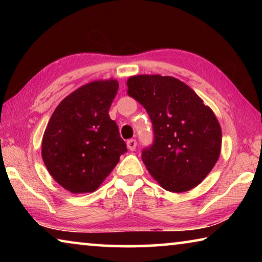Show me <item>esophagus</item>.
Segmentation results:
<instances>
[{"label":"esophagus","instance_id":"esophagus-1","mask_svg":"<svg viewBox=\"0 0 262 262\" xmlns=\"http://www.w3.org/2000/svg\"><path fill=\"white\" fill-rule=\"evenodd\" d=\"M136 140H134V139H130V140H128L127 141V148L130 150V151H134V150L136 149Z\"/></svg>","mask_w":262,"mask_h":262}]
</instances>
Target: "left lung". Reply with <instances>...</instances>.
Returning <instances> with one entry per match:
<instances>
[{
	"instance_id": "1",
	"label": "left lung",
	"mask_w": 262,
	"mask_h": 262,
	"mask_svg": "<svg viewBox=\"0 0 262 262\" xmlns=\"http://www.w3.org/2000/svg\"><path fill=\"white\" fill-rule=\"evenodd\" d=\"M128 95L147 111L154 143L142 151L152 178L168 192H187L201 183L219 161L222 130L215 113L187 84L172 76L136 75Z\"/></svg>"
}]
</instances>
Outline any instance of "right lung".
Instances as JSON below:
<instances>
[{
	"instance_id": "right-lung-1",
	"label": "right lung",
	"mask_w": 262,
	"mask_h": 262,
	"mask_svg": "<svg viewBox=\"0 0 262 262\" xmlns=\"http://www.w3.org/2000/svg\"><path fill=\"white\" fill-rule=\"evenodd\" d=\"M118 88L113 78L84 84L57 105L47 123L42 161L53 179L70 193L95 192L127 151L108 115Z\"/></svg>"
}]
</instances>
